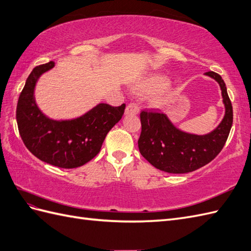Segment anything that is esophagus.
<instances>
[{"label":"esophagus","instance_id":"esophagus-1","mask_svg":"<svg viewBox=\"0 0 251 251\" xmlns=\"http://www.w3.org/2000/svg\"><path fill=\"white\" fill-rule=\"evenodd\" d=\"M139 113V106L136 103H130L126 108V115H137Z\"/></svg>","mask_w":251,"mask_h":251}]
</instances>
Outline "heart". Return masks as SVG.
I'll use <instances>...</instances> for the list:
<instances>
[{"instance_id":"b5f03b06","label":"heart","mask_w":251,"mask_h":251,"mask_svg":"<svg viewBox=\"0 0 251 251\" xmlns=\"http://www.w3.org/2000/svg\"><path fill=\"white\" fill-rule=\"evenodd\" d=\"M168 82V78L162 75H151L148 78H146L145 81L140 84V90L144 91V93H155V91L161 90L166 86V84ZM169 97L168 93H162L160 95H157L154 99L155 104L157 105H162L163 103L167 101Z\"/></svg>"}]
</instances>
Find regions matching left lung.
Returning a JSON list of instances; mask_svg holds the SVG:
<instances>
[{
	"label": "left lung",
	"instance_id": "left-lung-1",
	"mask_svg": "<svg viewBox=\"0 0 251 251\" xmlns=\"http://www.w3.org/2000/svg\"><path fill=\"white\" fill-rule=\"evenodd\" d=\"M218 82L222 89L226 114L215 130L206 135L182 132L165 114L156 109L140 112L142 132L138 149L152 166L169 174H186L209 164L222 151L233 122V111L222 76L216 72H205Z\"/></svg>",
	"mask_w": 251,
	"mask_h": 251
}]
</instances>
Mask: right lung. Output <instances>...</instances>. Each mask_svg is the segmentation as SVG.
I'll list each match as a JSON object with an SVG mask.
<instances>
[{"mask_svg":"<svg viewBox=\"0 0 251 251\" xmlns=\"http://www.w3.org/2000/svg\"><path fill=\"white\" fill-rule=\"evenodd\" d=\"M54 62L35 67L17 104L16 118L26 148L40 161L60 168H76L99 153L106 134L121 119L126 104L100 103L72 120H52L40 112L34 99L36 82Z\"/></svg>","mask_w":251,"mask_h":251,"instance_id":"1","label":"right lung"}]
</instances>
